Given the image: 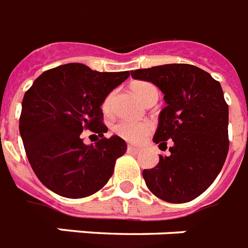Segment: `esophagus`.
I'll return each instance as SVG.
<instances>
[{
    "instance_id": "esophagus-1",
    "label": "esophagus",
    "mask_w": 248,
    "mask_h": 248,
    "mask_svg": "<svg viewBox=\"0 0 248 248\" xmlns=\"http://www.w3.org/2000/svg\"><path fill=\"white\" fill-rule=\"evenodd\" d=\"M126 151L129 152V154H140L142 150H140V147H134V146H128V148H126Z\"/></svg>"
}]
</instances>
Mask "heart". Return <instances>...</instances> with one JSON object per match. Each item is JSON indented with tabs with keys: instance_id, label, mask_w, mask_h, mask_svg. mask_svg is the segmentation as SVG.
Returning <instances> with one entry per match:
<instances>
[{
	"instance_id": "b5f03b06",
	"label": "heart",
	"mask_w": 248,
	"mask_h": 248,
	"mask_svg": "<svg viewBox=\"0 0 248 248\" xmlns=\"http://www.w3.org/2000/svg\"><path fill=\"white\" fill-rule=\"evenodd\" d=\"M134 94L140 98L143 104H146L152 97H158V91L152 83L148 82H137L132 86ZM115 92L108 93L104 100L102 108L105 112H111L112 104H114ZM152 125L150 123H138L129 122V120H122L118 124H115L114 132L120 136L123 140H129V142H142V140L151 133Z\"/></svg>"
}]
</instances>
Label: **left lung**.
Segmentation results:
<instances>
[{
    "label": "left lung",
    "mask_w": 248,
    "mask_h": 248,
    "mask_svg": "<svg viewBox=\"0 0 248 248\" xmlns=\"http://www.w3.org/2000/svg\"><path fill=\"white\" fill-rule=\"evenodd\" d=\"M132 78L154 83L166 106L158 115L154 142L169 140L170 155L143 170L148 189L166 202H189L213 184L229 150V111L220 83L189 64H168L132 71Z\"/></svg>",
    "instance_id": "left-lung-1"
}]
</instances>
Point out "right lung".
<instances>
[{
  "instance_id": "add662e5",
  "label": "right lung",
  "mask_w": 248,
  "mask_h": 248,
  "mask_svg": "<svg viewBox=\"0 0 248 248\" xmlns=\"http://www.w3.org/2000/svg\"><path fill=\"white\" fill-rule=\"evenodd\" d=\"M129 71L100 73L78 62L45 71L25 92L20 136L31 169L57 195L82 199L100 191L114 173L116 158L126 151L120 137H104L101 105ZM90 129L101 140L82 143Z\"/></svg>"
}]
</instances>
